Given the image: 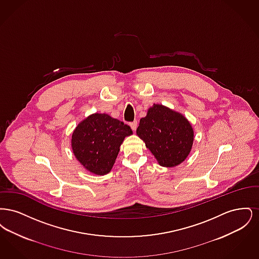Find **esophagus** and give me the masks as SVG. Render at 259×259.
Here are the masks:
<instances>
[{
  "label": "esophagus",
  "instance_id": "obj_1",
  "mask_svg": "<svg viewBox=\"0 0 259 259\" xmlns=\"http://www.w3.org/2000/svg\"><path fill=\"white\" fill-rule=\"evenodd\" d=\"M130 125V127H131V129L133 130V131H135L136 129H137V121H133V122H131V123L129 124Z\"/></svg>",
  "mask_w": 259,
  "mask_h": 259
}]
</instances>
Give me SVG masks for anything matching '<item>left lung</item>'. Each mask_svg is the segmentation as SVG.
<instances>
[{
  "mask_svg": "<svg viewBox=\"0 0 259 259\" xmlns=\"http://www.w3.org/2000/svg\"><path fill=\"white\" fill-rule=\"evenodd\" d=\"M136 133L158 164L168 168L186 159L194 141L193 128L185 115L160 104L148 109Z\"/></svg>",
  "mask_w": 259,
  "mask_h": 259,
  "instance_id": "obj_1",
  "label": "left lung"
}]
</instances>
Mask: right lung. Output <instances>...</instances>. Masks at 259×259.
I'll return each instance as SVG.
<instances>
[{
    "label": "right lung",
    "instance_id": "add662e5",
    "mask_svg": "<svg viewBox=\"0 0 259 259\" xmlns=\"http://www.w3.org/2000/svg\"><path fill=\"white\" fill-rule=\"evenodd\" d=\"M131 128L108 113H92L75 127L71 147L76 160L87 171L104 176L111 172L124 139Z\"/></svg>",
    "mask_w": 259,
    "mask_h": 259
}]
</instances>
